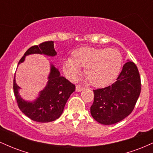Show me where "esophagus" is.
<instances>
[{"label": "esophagus", "mask_w": 153, "mask_h": 153, "mask_svg": "<svg viewBox=\"0 0 153 153\" xmlns=\"http://www.w3.org/2000/svg\"><path fill=\"white\" fill-rule=\"evenodd\" d=\"M83 89L84 88L80 86V85H76V88H75V91H76V92H80V91H82Z\"/></svg>", "instance_id": "esophagus-1"}]
</instances>
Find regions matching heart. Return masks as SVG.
I'll use <instances>...</instances> for the list:
<instances>
[{
  "mask_svg": "<svg viewBox=\"0 0 153 153\" xmlns=\"http://www.w3.org/2000/svg\"><path fill=\"white\" fill-rule=\"evenodd\" d=\"M68 57L63 63V71L68 78L75 79L80 75L82 66H85V75L92 85L105 87L118 76L122 65V56L115 49L81 47Z\"/></svg>",
  "mask_w": 153,
  "mask_h": 153,
  "instance_id": "1",
  "label": "heart"
}]
</instances>
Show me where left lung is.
<instances>
[{
    "label": "left lung",
    "mask_w": 153,
    "mask_h": 153,
    "mask_svg": "<svg viewBox=\"0 0 153 153\" xmlns=\"http://www.w3.org/2000/svg\"><path fill=\"white\" fill-rule=\"evenodd\" d=\"M141 91L140 73L136 65L128 59L117 81L94 90L91 114L96 122L110 125L119 122L134 109Z\"/></svg>",
    "instance_id": "1"
}]
</instances>
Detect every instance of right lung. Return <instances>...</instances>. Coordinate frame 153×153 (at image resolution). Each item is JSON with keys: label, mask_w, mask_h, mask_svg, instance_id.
Listing matches in <instances>:
<instances>
[{"label": "right lung", "mask_w": 153, "mask_h": 153, "mask_svg": "<svg viewBox=\"0 0 153 153\" xmlns=\"http://www.w3.org/2000/svg\"><path fill=\"white\" fill-rule=\"evenodd\" d=\"M33 54H45L54 57L57 52L54 48V42L48 41L32 46L24 54L19 65L25 60L26 56ZM21 88L13 78V91L19 108L26 117L37 122L46 123L56 120L60 117L67 101L75 91V86L65 78L61 76L59 70L50 64V72L46 86L39 94L34 101L23 99L19 94Z\"/></svg>", "instance_id": "add662e5"}]
</instances>
